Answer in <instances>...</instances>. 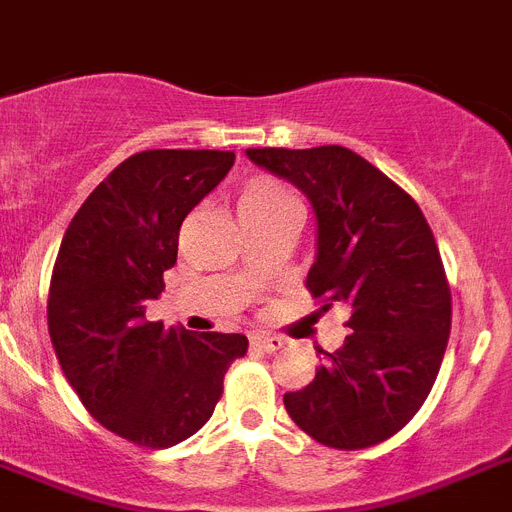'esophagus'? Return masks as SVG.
Wrapping results in <instances>:
<instances>
[{"mask_svg":"<svg viewBox=\"0 0 512 512\" xmlns=\"http://www.w3.org/2000/svg\"><path fill=\"white\" fill-rule=\"evenodd\" d=\"M283 338L281 336H270V333H255L252 336V346H257L260 351H268V354H273V351L283 349Z\"/></svg>","mask_w":512,"mask_h":512,"instance_id":"34e87169","label":"esophagus"}]
</instances>
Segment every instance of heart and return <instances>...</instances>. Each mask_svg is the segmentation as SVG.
I'll return each mask as SVG.
<instances>
[{
  "label": "heart",
  "mask_w": 512,
  "mask_h": 512,
  "mask_svg": "<svg viewBox=\"0 0 512 512\" xmlns=\"http://www.w3.org/2000/svg\"><path fill=\"white\" fill-rule=\"evenodd\" d=\"M289 203H296V197L273 179H257L247 184L239 197V208H278Z\"/></svg>",
  "instance_id": "heart-1"
}]
</instances>
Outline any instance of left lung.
<instances>
[{
	"instance_id": "left-lung-1",
	"label": "left lung",
	"mask_w": 512,
	"mask_h": 512,
	"mask_svg": "<svg viewBox=\"0 0 512 512\" xmlns=\"http://www.w3.org/2000/svg\"><path fill=\"white\" fill-rule=\"evenodd\" d=\"M247 158L307 195L317 223L307 289L346 304L351 333L283 406L317 442L359 450L422 409L450 336V289L427 218L393 179L343 145L249 148Z\"/></svg>"
}]
</instances>
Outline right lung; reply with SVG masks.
I'll return each mask as SVG.
<instances>
[{
    "mask_svg": "<svg viewBox=\"0 0 512 512\" xmlns=\"http://www.w3.org/2000/svg\"><path fill=\"white\" fill-rule=\"evenodd\" d=\"M231 150H143L111 171L64 231L49 289V336L93 419L161 450L208 422L242 333L163 328L148 299L174 268L179 229L234 166Z\"/></svg>",
    "mask_w": 512,
    "mask_h": 512,
    "instance_id": "add662e5",
    "label": "right lung"
}]
</instances>
